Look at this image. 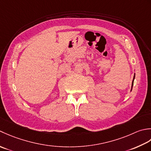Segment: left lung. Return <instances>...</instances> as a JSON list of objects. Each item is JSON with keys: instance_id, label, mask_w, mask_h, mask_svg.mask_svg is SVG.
I'll return each instance as SVG.
<instances>
[{"instance_id": "obj_1", "label": "left lung", "mask_w": 151, "mask_h": 151, "mask_svg": "<svg viewBox=\"0 0 151 151\" xmlns=\"http://www.w3.org/2000/svg\"><path fill=\"white\" fill-rule=\"evenodd\" d=\"M134 79H135V73H134V78H133V81H132V88H131V91H132V87H133V85H134Z\"/></svg>"}]
</instances>
